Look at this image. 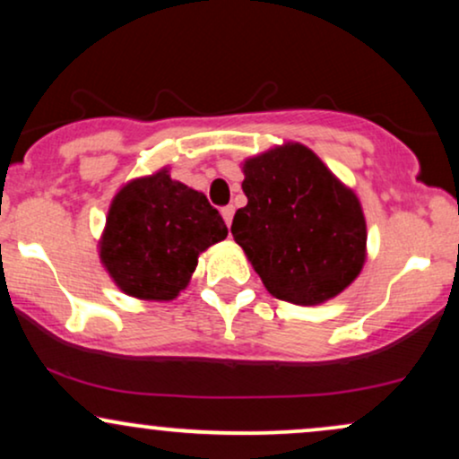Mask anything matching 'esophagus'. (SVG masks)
Segmentation results:
<instances>
[{
	"label": "esophagus",
	"instance_id": "obj_1",
	"mask_svg": "<svg viewBox=\"0 0 459 459\" xmlns=\"http://www.w3.org/2000/svg\"><path fill=\"white\" fill-rule=\"evenodd\" d=\"M233 215H235L233 204H229V207H224V209H222V218H224L226 226H230V222H233Z\"/></svg>",
	"mask_w": 459,
	"mask_h": 459
}]
</instances>
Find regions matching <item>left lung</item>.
<instances>
[{
	"label": "left lung",
	"mask_w": 459,
	"mask_h": 459,
	"mask_svg": "<svg viewBox=\"0 0 459 459\" xmlns=\"http://www.w3.org/2000/svg\"><path fill=\"white\" fill-rule=\"evenodd\" d=\"M235 241L273 298L317 307L339 296L367 259L360 200L308 146H276L244 161Z\"/></svg>",
	"instance_id": "8db88e82"
}]
</instances>
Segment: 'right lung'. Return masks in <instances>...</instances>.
Listing matches in <instances>:
<instances>
[{
    "instance_id": "add662e5",
    "label": "right lung",
    "mask_w": 459,
    "mask_h": 459,
    "mask_svg": "<svg viewBox=\"0 0 459 459\" xmlns=\"http://www.w3.org/2000/svg\"><path fill=\"white\" fill-rule=\"evenodd\" d=\"M222 215L203 192L168 168L129 181L116 194L99 256L116 287L138 299H175L187 287L198 255L226 239Z\"/></svg>"
}]
</instances>
